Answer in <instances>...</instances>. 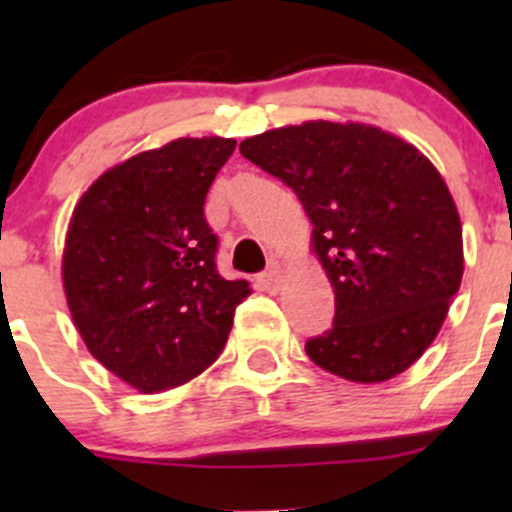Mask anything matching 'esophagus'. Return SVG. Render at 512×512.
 <instances>
[{"label":"esophagus","instance_id":"1","mask_svg":"<svg viewBox=\"0 0 512 512\" xmlns=\"http://www.w3.org/2000/svg\"><path fill=\"white\" fill-rule=\"evenodd\" d=\"M257 285L265 292L275 294L280 289V275H277V270H265L262 275H257Z\"/></svg>","mask_w":512,"mask_h":512}]
</instances>
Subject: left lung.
<instances>
[{"label":"left lung","mask_w":512,"mask_h":512,"mask_svg":"<svg viewBox=\"0 0 512 512\" xmlns=\"http://www.w3.org/2000/svg\"><path fill=\"white\" fill-rule=\"evenodd\" d=\"M240 153L297 193L334 287V324L309 359L359 381L394 379L431 347L463 277V230L418 148L364 123L309 121L245 138Z\"/></svg>","instance_id":"left-lung-1"}]
</instances>
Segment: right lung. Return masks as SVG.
I'll return each mask as SVG.
<instances>
[{
	"instance_id": "add662e5",
	"label": "right lung",
	"mask_w": 512,
	"mask_h": 512,
	"mask_svg": "<svg viewBox=\"0 0 512 512\" xmlns=\"http://www.w3.org/2000/svg\"><path fill=\"white\" fill-rule=\"evenodd\" d=\"M232 138H178L106 170L66 232L64 292L94 359L143 394L173 389L223 352L245 280L215 265L205 195Z\"/></svg>"
}]
</instances>
